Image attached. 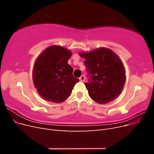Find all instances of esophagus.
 <instances>
[{
  "instance_id": "1",
  "label": "esophagus",
  "mask_w": 154,
  "mask_h": 154,
  "mask_svg": "<svg viewBox=\"0 0 154 154\" xmlns=\"http://www.w3.org/2000/svg\"><path fill=\"white\" fill-rule=\"evenodd\" d=\"M80 79V81H81V82H84L85 81V76H84V75H82L81 76H80V78H79Z\"/></svg>"
}]
</instances>
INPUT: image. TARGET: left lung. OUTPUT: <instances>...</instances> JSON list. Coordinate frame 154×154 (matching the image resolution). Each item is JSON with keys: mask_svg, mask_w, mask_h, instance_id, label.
I'll use <instances>...</instances> for the list:
<instances>
[{"mask_svg": "<svg viewBox=\"0 0 154 154\" xmlns=\"http://www.w3.org/2000/svg\"><path fill=\"white\" fill-rule=\"evenodd\" d=\"M79 54L85 60L88 82L85 85L91 98L105 104L117 97L126 81L125 69L118 56L105 48Z\"/></svg>", "mask_w": 154, "mask_h": 154, "instance_id": "obj_1", "label": "left lung"}]
</instances>
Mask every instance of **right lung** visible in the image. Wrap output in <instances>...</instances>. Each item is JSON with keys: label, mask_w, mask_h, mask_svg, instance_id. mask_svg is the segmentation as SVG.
Instances as JSON below:
<instances>
[{"label": "right lung", "mask_w": 154, "mask_h": 154, "mask_svg": "<svg viewBox=\"0 0 154 154\" xmlns=\"http://www.w3.org/2000/svg\"><path fill=\"white\" fill-rule=\"evenodd\" d=\"M72 52L58 45L45 49L38 56L32 70V80L38 94L47 101L62 103L71 94L79 82L67 61Z\"/></svg>", "instance_id": "right-lung-1"}]
</instances>
